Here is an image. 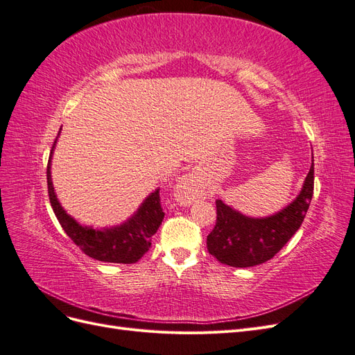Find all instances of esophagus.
<instances>
[{
  "instance_id": "esophagus-1",
  "label": "esophagus",
  "mask_w": 355,
  "mask_h": 355,
  "mask_svg": "<svg viewBox=\"0 0 355 355\" xmlns=\"http://www.w3.org/2000/svg\"><path fill=\"white\" fill-rule=\"evenodd\" d=\"M201 187L196 178L191 175L182 176L175 187V198L180 204V206H189V204L194 202L197 198L201 197Z\"/></svg>"
}]
</instances>
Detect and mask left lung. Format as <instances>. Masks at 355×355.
Wrapping results in <instances>:
<instances>
[{"label":"left lung","mask_w":355,"mask_h":355,"mask_svg":"<svg viewBox=\"0 0 355 355\" xmlns=\"http://www.w3.org/2000/svg\"><path fill=\"white\" fill-rule=\"evenodd\" d=\"M314 161V157H313ZM314 194V163L299 196L268 218H250L216 200V225L207 235V250L234 268H249L270 261L302 225Z\"/></svg>","instance_id":"1"}]
</instances>
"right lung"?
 Segmentation results:
<instances>
[{
  "label": "right lung",
  "mask_w": 355,
  "mask_h": 355,
  "mask_svg": "<svg viewBox=\"0 0 355 355\" xmlns=\"http://www.w3.org/2000/svg\"><path fill=\"white\" fill-rule=\"evenodd\" d=\"M60 133V132H59ZM58 137L53 144L49 164H47V185L49 197L53 211L68 237L80 249L93 259L112 263H135L149 250L151 237L159 228L164 219V211L159 202V189L149 194L139 206L132 218L121 225L111 228L94 230L84 227L65 211L56 197L51 182V155L55 151Z\"/></svg>",
  "instance_id": "add662e5"
}]
</instances>
